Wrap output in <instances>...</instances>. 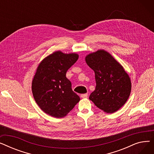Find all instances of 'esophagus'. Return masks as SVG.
<instances>
[{"instance_id": "obj_1", "label": "esophagus", "mask_w": 154, "mask_h": 154, "mask_svg": "<svg viewBox=\"0 0 154 154\" xmlns=\"http://www.w3.org/2000/svg\"><path fill=\"white\" fill-rule=\"evenodd\" d=\"M80 97H81L82 98H87L88 97V94H81Z\"/></svg>"}]
</instances>
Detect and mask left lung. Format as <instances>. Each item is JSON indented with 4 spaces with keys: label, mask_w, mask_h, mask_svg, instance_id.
I'll return each instance as SVG.
<instances>
[{
    "label": "left lung",
    "mask_w": 154,
    "mask_h": 154,
    "mask_svg": "<svg viewBox=\"0 0 154 154\" xmlns=\"http://www.w3.org/2000/svg\"><path fill=\"white\" fill-rule=\"evenodd\" d=\"M95 72V89L89 99L105 112L112 114L125 103L131 91V82L123 67L107 52L99 50L85 57Z\"/></svg>",
    "instance_id": "left-lung-1"
}]
</instances>
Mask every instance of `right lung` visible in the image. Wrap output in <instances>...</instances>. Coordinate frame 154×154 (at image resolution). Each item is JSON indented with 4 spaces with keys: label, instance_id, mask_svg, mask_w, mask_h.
I'll return each instance as SVG.
<instances>
[{
    "label": "right lung",
    "instance_id": "1",
    "mask_svg": "<svg viewBox=\"0 0 154 154\" xmlns=\"http://www.w3.org/2000/svg\"><path fill=\"white\" fill-rule=\"evenodd\" d=\"M75 53L56 51L40 63L32 80V91L39 107L56 118L66 116L79 102L66 77L67 71L78 60Z\"/></svg>",
    "mask_w": 154,
    "mask_h": 154
}]
</instances>
